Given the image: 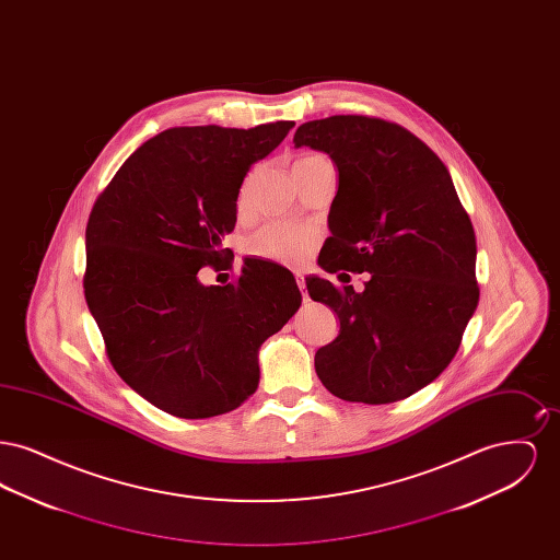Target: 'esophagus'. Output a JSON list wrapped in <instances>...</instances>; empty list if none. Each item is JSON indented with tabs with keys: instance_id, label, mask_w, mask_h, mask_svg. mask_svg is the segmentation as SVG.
<instances>
[{
	"instance_id": "1",
	"label": "esophagus",
	"mask_w": 560,
	"mask_h": 560,
	"mask_svg": "<svg viewBox=\"0 0 560 560\" xmlns=\"http://www.w3.org/2000/svg\"><path fill=\"white\" fill-rule=\"evenodd\" d=\"M295 283H298L300 292H302L304 300H306V281H304V277H302V275H295Z\"/></svg>"
}]
</instances>
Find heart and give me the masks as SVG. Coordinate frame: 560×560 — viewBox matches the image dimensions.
Segmentation results:
<instances>
[{"label":"heart","mask_w":560,"mask_h":560,"mask_svg":"<svg viewBox=\"0 0 560 560\" xmlns=\"http://www.w3.org/2000/svg\"><path fill=\"white\" fill-rule=\"evenodd\" d=\"M245 201V192L241 195V206ZM319 241V231L311 224H292V222H275L268 224L260 233H256L247 249L254 256L267 258L279 265H302Z\"/></svg>","instance_id":"1"}]
</instances>
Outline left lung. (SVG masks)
Returning a JSON list of instances; mask_svg holds the SVG:
<instances>
[{"label": "left lung", "mask_w": 560, "mask_h": 560, "mask_svg": "<svg viewBox=\"0 0 560 560\" xmlns=\"http://www.w3.org/2000/svg\"><path fill=\"white\" fill-rule=\"evenodd\" d=\"M293 144L338 167L319 267L340 281L370 272L363 292L306 277L311 298L340 319L338 338L315 354L317 375L340 399H405L452 363L477 311L472 222L443 161L397 124L334 115L302 124Z\"/></svg>", "instance_id": "1"}]
</instances>
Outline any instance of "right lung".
Returning a JSON list of instances; mask_svg holds the SVG:
<instances>
[{
    "instance_id": "add662e5",
    "label": "right lung",
    "mask_w": 560,
    "mask_h": 560,
    "mask_svg": "<svg viewBox=\"0 0 560 560\" xmlns=\"http://www.w3.org/2000/svg\"><path fill=\"white\" fill-rule=\"evenodd\" d=\"M172 128L138 147L85 229V302L121 380L176 418L237 409L260 382L258 352L302 304L292 272L245 258L237 283L203 285L222 262L252 163L292 130Z\"/></svg>"
}]
</instances>
